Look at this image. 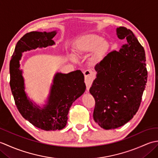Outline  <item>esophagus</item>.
Here are the masks:
<instances>
[{"instance_id":"obj_1","label":"esophagus","mask_w":158,"mask_h":158,"mask_svg":"<svg viewBox=\"0 0 158 158\" xmlns=\"http://www.w3.org/2000/svg\"><path fill=\"white\" fill-rule=\"evenodd\" d=\"M83 74H84L85 76V83L87 87V89L88 90L90 87H91L93 80L94 79V73L90 71V70H87L83 72Z\"/></svg>"}]
</instances>
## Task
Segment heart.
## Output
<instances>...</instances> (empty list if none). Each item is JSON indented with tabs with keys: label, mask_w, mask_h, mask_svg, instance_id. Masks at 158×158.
Here are the masks:
<instances>
[{
	"label": "heart",
	"mask_w": 158,
	"mask_h": 158,
	"mask_svg": "<svg viewBox=\"0 0 158 158\" xmlns=\"http://www.w3.org/2000/svg\"><path fill=\"white\" fill-rule=\"evenodd\" d=\"M109 49L110 43L108 41L104 40L101 36L92 33L79 36L72 45L73 53L77 57L92 53L88 59V63L91 66L100 64L105 59Z\"/></svg>",
	"instance_id": "heart-1"
}]
</instances>
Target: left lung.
Returning a JSON list of instances; mask_svg holds the SVG:
<instances>
[{
	"label": "left lung",
	"mask_w": 158,
	"mask_h": 158,
	"mask_svg": "<svg viewBox=\"0 0 158 158\" xmlns=\"http://www.w3.org/2000/svg\"><path fill=\"white\" fill-rule=\"evenodd\" d=\"M116 34L119 39H126L127 44L95 66L96 78L89 89L96 101L94 120L105 130L117 128L132 119L147 80L143 46L130 29L117 28Z\"/></svg>",
	"instance_id": "8db88e82"
}]
</instances>
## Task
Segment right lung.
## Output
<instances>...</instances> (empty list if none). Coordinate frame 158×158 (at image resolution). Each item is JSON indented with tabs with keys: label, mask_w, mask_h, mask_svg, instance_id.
<instances>
[{
	"label": "right lung",
	"mask_w": 158,
	"mask_h": 158,
	"mask_svg": "<svg viewBox=\"0 0 158 158\" xmlns=\"http://www.w3.org/2000/svg\"><path fill=\"white\" fill-rule=\"evenodd\" d=\"M56 34V31L26 34L17 43L9 65L10 87L19 112L33 126L46 131L62 130L66 126L69 109L86 88L84 75L77 70L67 74H55L43 106L30 99L26 94L23 71L19 68L22 53L55 45L52 39Z\"/></svg>",
	"instance_id": "1"
}]
</instances>
